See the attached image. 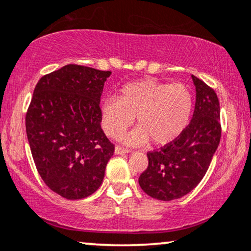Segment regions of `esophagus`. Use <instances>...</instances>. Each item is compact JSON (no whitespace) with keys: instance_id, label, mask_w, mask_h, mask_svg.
<instances>
[{"instance_id":"obj_1","label":"esophagus","mask_w":251,"mask_h":251,"mask_svg":"<svg viewBox=\"0 0 251 251\" xmlns=\"http://www.w3.org/2000/svg\"><path fill=\"white\" fill-rule=\"evenodd\" d=\"M115 152L116 153H127V152H131V150L127 148H124V147L117 146L115 148Z\"/></svg>"}]
</instances>
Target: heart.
<instances>
[{"mask_svg": "<svg viewBox=\"0 0 251 251\" xmlns=\"http://www.w3.org/2000/svg\"><path fill=\"white\" fill-rule=\"evenodd\" d=\"M193 111V95L183 83L142 79L126 83L119 96H109L102 103L103 129L118 138L135 122L138 124L124 141L138 145L150 140L155 146L169 145L188 125Z\"/></svg>", "mask_w": 251, "mask_h": 251, "instance_id": "b5f03b06", "label": "heart"}]
</instances>
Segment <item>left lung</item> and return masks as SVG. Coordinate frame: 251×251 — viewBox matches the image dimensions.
<instances>
[{
  "mask_svg": "<svg viewBox=\"0 0 251 251\" xmlns=\"http://www.w3.org/2000/svg\"><path fill=\"white\" fill-rule=\"evenodd\" d=\"M192 78L196 87L192 122L175 141L147 152L148 168L139 178L143 192L160 201L182 198L199 185L222 136L218 96L198 76Z\"/></svg>",
  "mask_w": 251,
  "mask_h": 251,
  "instance_id": "1",
  "label": "left lung"
}]
</instances>
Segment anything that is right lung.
<instances>
[{"label": "right lung", "instance_id": "right-lung-1", "mask_svg": "<svg viewBox=\"0 0 251 251\" xmlns=\"http://www.w3.org/2000/svg\"><path fill=\"white\" fill-rule=\"evenodd\" d=\"M111 72L69 64L41 76L26 112L40 176L52 192L80 200L99 189L115 145L101 127V95Z\"/></svg>", "mask_w": 251, "mask_h": 251}]
</instances>
